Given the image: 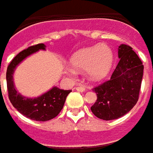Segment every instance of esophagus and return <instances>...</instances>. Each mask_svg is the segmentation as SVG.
Here are the masks:
<instances>
[{"label": "esophagus", "instance_id": "34e87169", "mask_svg": "<svg viewBox=\"0 0 153 153\" xmlns=\"http://www.w3.org/2000/svg\"><path fill=\"white\" fill-rule=\"evenodd\" d=\"M76 89L79 92H84L86 90V88H84V87H83V86H79V87H76Z\"/></svg>", "mask_w": 153, "mask_h": 153}]
</instances>
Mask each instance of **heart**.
<instances>
[{
  "label": "heart",
  "mask_w": 153,
  "mask_h": 153,
  "mask_svg": "<svg viewBox=\"0 0 153 153\" xmlns=\"http://www.w3.org/2000/svg\"><path fill=\"white\" fill-rule=\"evenodd\" d=\"M112 61V52L104 44L80 49L74 53L70 59V64L74 69L78 71L87 70L88 76L94 81L102 80L107 76Z\"/></svg>",
  "instance_id": "obj_1"
}]
</instances>
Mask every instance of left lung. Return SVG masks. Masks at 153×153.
<instances>
[{"instance_id": "1", "label": "left lung", "mask_w": 153, "mask_h": 153, "mask_svg": "<svg viewBox=\"0 0 153 153\" xmlns=\"http://www.w3.org/2000/svg\"><path fill=\"white\" fill-rule=\"evenodd\" d=\"M120 60L111 79L93 88L97 100L91 106L97 117L108 121L127 114L139 100L143 69L142 62L131 47L122 44L118 48Z\"/></svg>"}]
</instances>
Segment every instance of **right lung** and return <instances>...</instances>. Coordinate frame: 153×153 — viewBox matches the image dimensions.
<instances>
[{
	"instance_id": "obj_1",
	"label": "right lung",
	"mask_w": 153,
	"mask_h": 153,
	"mask_svg": "<svg viewBox=\"0 0 153 153\" xmlns=\"http://www.w3.org/2000/svg\"><path fill=\"white\" fill-rule=\"evenodd\" d=\"M46 46L43 43L29 47L15 56L7 70V86L8 98L12 105L25 117L31 120L41 122L50 120L58 116L64 106L65 99L71 90H64L53 87L51 90L37 98L23 97L14 88L13 74L16 66L27 56L40 49L44 50Z\"/></svg>"
}]
</instances>
